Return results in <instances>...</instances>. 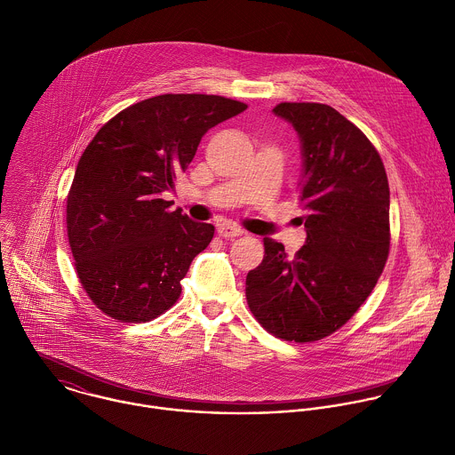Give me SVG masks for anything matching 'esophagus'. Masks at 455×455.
<instances>
[{"instance_id":"obj_1","label":"esophagus","mask_w":455,"mask_h":455,"mask_svg":"<svg viewBox=\"0 0 455 455\" xmlns=\"http://www.w3.org/2000/svg\"><path fill=\"white\" fill-rule=\"evenodd\" d=\"M218 234L225 239H230V237H239L243 234V230L232 223H223L218 227Z\"/></svg>"}]
</instances>
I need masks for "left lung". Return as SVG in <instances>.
Segmentation results:
<instances>
[{
	"mask_svg": "<svg viewBox=\"0 0 455 455\" xmlns=\"http://www.w3.org/2000/svg\"><path fill=\"white\" fill-rule=\"evenodd\" d=\"M273 113L299 136L307 241L289 259L282 243L264 237L266 255L246 276V299L275 337L314 342L356 314L385 269L390 188L374 145L335 108L282 102Z\"/></svg>",
	"mask_w": 455,
	"mask_h": 455,
	"instance_id": "left-lung-1",
	"label": "left lung"
}]
</instances>
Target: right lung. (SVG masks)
<instances>
[{"mask_svg": "<svg viewBox=\"0 0 455 455\" xmlns=\"http://www.w3.org/2000/svg\"><path fill=\"white\" fill-rule=\"evenodd\" d=\"M246 108L221 95H156L120 111L88 143L67 196V235L77 278L106 315L147 323L175 305L214 227L170 211L161 196L202 136Z\"/></svg>", "mask_w": 455, "mask_h": 455, "instance_id": "1", "label": "right lung"}]
</instances>
